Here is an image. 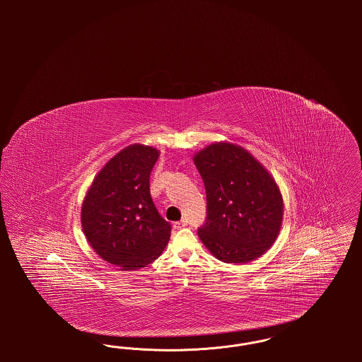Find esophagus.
Masks as SVG:
<instances>
[{"label": "esophagus", "mask_w": 362, "mask_h": 362, "mask_svg": "<svg viewBox=\"0 0 362 362\" xmlns=\"http://www.w3.org/2000/svg\"><path fill=\"white\" fill-rule=\"evenodd\" d=\"M187 224H189V221H187V220H180V221L173 223V228H175V229H182V228L187 226Z\"/></svg>", "instance_id": "34e87169"}]
</instances>
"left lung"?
<instances>
[{"label": "left lung", "mask_w": 362, "mask_h": 362, "mask_svg": "<svg viewBox=\"0 0 362 362\" xmlns=\"http://www.w3.org/2000/svg\"><path fill=\"white\" fill-rule=\"evenodd\" d=\"M194 163L206 189V220L198 236L225 263L259 258L276 241L284 202L274 179L245 149L218 142Z\"/></svg>", "instance_id": "1"}]
</instances>
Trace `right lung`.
Listing matches in <instances>:
<instances>
[{"label": "right lung", "instance_id": "1", "mask_svg": "<svg viewBox=\"0 0 362 362\" xmlns=\"http://www.w3.org/2000/svg\"><path fill=\"white\" fill-rule=\"evenodd\" d=\"M158 151L130 145L114 156L86 192L81 224L86 240L105 262L137 270L158 258L171 236V224L151 197V173Z\"/></svg>", "mask_w": 362, "mask_h": 362}]
</instances>
